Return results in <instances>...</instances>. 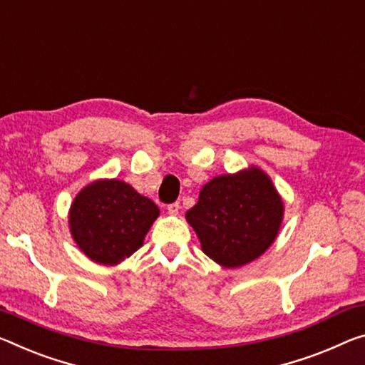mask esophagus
<instances>
[{
	"instance_id": "esophagus-1",
	"label": "esophagus",
	"mask_w": 365,
	"mask_h": 365,
	"mask_svg": "<svg viewBox=\"0 0 365 365\" xmlns=\"http://www.w3.org/2000/svg\"><path fill=\"white\" fill-rule=\"evenodd\" d=\"M178 211H180V205H178V203H172V205L167 206V212H169L170 216H177Z\"/></svg>"
}]
</instances>
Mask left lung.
Here are the masks:
<instances>
[{"label":"left lung","instance_id":"obj_1","mask_svg":"<svg viewBox=\"0 0 365 365\" xmlns=\"http://www.w3.org/2000/svg\"><path fill=\"white\" fill-rule=\"evenodd\" d=\"M185 217L198 235L201 250L232 269L255 262L274 244L284 203L268 173L248 165L207 182Z\"/></svg>","mask_w":365,"mask_h":365}]
</instances>
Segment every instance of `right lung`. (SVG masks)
Masks as SVG:
<instances>
[{
	"mask_svg": "<svg viewBox=\"0 0 365 365\" xmlns=\"http://www.w3.org/2000/svg\"><path fill=\"white\" fill-rule=\"evenodd\" d=\"M159 207L130 183L99 178L74 196L68 212L73 240L94 263L115 266L143 247Z\"/></svg>",
	"mask_w": 365,
	"mask_h": 365,
	"instance_id": "1",
	"label": "right lung"
}]
</instances>
